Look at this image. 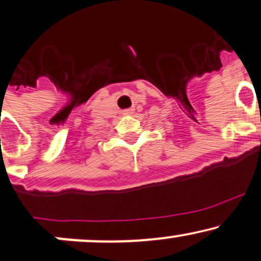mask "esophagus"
I'll list each match as a JSON object with an SVG mask.
<instances>
[{"mask_svg": "<svg viewBox=\"0 0 261 261\" xmlns=\"http://www.w3.org/2000/svg\"><path fill=\"white\" fill-rule=\"evenodd\" d=\"M123 115H124V116H130V115H133V110H125V111L123 112Z\"/></svg>", "mask_w": 261, "mask_h": 261, "instance_id": "obj_1", "label": "esophagus"}]
</instances>
